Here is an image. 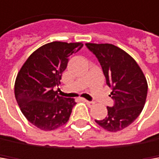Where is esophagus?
Wrapping results in <instances>:
<instances>
[{
	"mask_svg": "<svg viewBox=\"0 0 159 159\" xmlns=\"http://www.w3.org/2000/svg\"><path fill=\"white\" fill-rule=\"evenodd\" d=\"M84 101H85V103L87 104L89 107H91V106L94 105V102H93V101H88V100H84Z\"/></svg>",
	"mask_w": 159,
	"mask_h": 159,
	"instance_id": "34e87169",
	"label": "esophagus"
}]
</instances>
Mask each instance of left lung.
<instances>
[{
  "label": "left lung",
  "instance_id": "8db88e82",
  "mask_svg": "<svg viewBox=\"0 0 159 159\" xmlns=\"http://www.w3.org/2000/svg\"><path fill=\"white\" fill-rule=\"evenodd\" d=\"M97 57L106 82L111 88L113 107H107L108 116L95 122L104 130L119 132L130 126L141 113L148 91L146 77L135 60L120 48L111 44L87 43Z\"/></svg>",
  "mask_w": 159,
  "mask_h": 159
}]
</instances>
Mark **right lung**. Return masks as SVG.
I'll list each match as a JSON object with an SVG mask.
<instances>
[{
  "label": "right lung",
  "instance_id": "obj_1",
  "mask_svg": "<svg viewBox=\"0 0 159 159\" xmlns=\"http://www.w3.org/2000/svg\"><path fill=\"white\" fill-rule=\"evenodd\" d=\"M83 43L51 42L30 54L15 80L14 93L25 118L43 131H52L69 121L75 101L59 96L60 85L70 56Z\"/></svg>",
  "mask_w": 159,
  "mask_h": 159
}]
</instances>
